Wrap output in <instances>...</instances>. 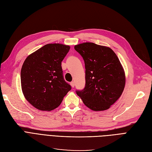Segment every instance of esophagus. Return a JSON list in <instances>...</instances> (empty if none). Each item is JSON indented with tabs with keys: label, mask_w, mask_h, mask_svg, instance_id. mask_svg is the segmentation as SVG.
Returning <instances> with one entry per match:
<instances>
[{
	"label": "esophagus",
	"mask_w": 152,
	"mask_h": 152,
	"mask_svg": "<svg viewBox=\"0 0 152 152\" xmlns=\"http://www.w3.org/2000/svg\"><path fill=\"white\" fill-rule=\"evenodd\" d=\"M70 85L72 87H75V82H70Z\"/></svg>",
	"instance_id": "1"
}]
</instances>
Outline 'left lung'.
<instances>
[{
    "instance_id": "left-lung-1",
    "label": "left lung",
    "mask_w": 152,
    "mask_h": 152,
    "mask_svg": "<svg viewBox=\"0 0 152 152\" xmlns=\"http://www.w3.org/2000/svg\"><path fill=\"white\" fill-rule=\"evenodd\" d=\"M86 68L84 89L77 90L86 106L94 111L108 109L120 98L126 83L125 73L112 49L93 42L75 45Z\"/></svg>"
}]
</instances>
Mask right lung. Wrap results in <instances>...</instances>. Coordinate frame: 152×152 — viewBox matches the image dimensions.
<instances>
[{"label": "right lung", "mask_w": 152, "mask_h": 152, "mask_svg": "<svg viewBox=\"0 0 152 152\" xmlns=\"http://www.w3.org/2000/svg\"><path fill=\"white\" fill-rule=\"evenodd\" d=\"M70 48L49 44L26 58L21 70V88L25 98L43 111L57 108L72 89L63 78L61 61Z\"/></svg>", "instance_id": "add662e5"}]
</instances>
